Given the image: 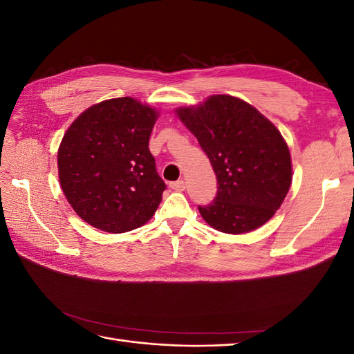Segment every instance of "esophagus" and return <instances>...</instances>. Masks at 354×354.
<instances>
[{
	"label": "esophagus",
	"mask_w": 354,
	"mask_h": 354,
	"mask_svg": "<svg viewBox=\"0 0 354 354\" xmlns=\"http://www.w3.org/2000/svg\"><path fill=\"white\" fill-rule=\"evenodd\" d=\"M169 187L177 192H183L186 189V183L185 180H177V181H173V183H169Z\"/></svg>",
	"instance_id": "obj_1"
}]
</instances>
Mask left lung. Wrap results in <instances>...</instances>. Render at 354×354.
<instances>
[{
  "label": "left lung",
  "mask_w": 354,
  "mask_h": 354,
  "mask_svg": "<svg viewBox=\"0 0 354 354\" xmlns=\"http://www.w3.org/2000/svg\"><path fill=\"white\" fill-rule=\"evenodd\" d=\"M176 112L217 176L216 199L198 207L202 218L232 234L269 221L292 181L291 155L279 130L250 103L226 94Z\"/></svg>",
  "instance_id": "obj_1"
}]
</instances>
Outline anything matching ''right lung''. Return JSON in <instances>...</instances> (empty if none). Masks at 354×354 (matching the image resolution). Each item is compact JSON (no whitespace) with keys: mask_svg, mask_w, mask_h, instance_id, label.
Masks as SVG:
<instances>
[{"mask_svg":"<svg viewBox=\"0 0 354 354\" xmlns=\"http://www.w3.org/2000/svg\"><path fill=\"white\" fill-rule=\"evenodd\" d=\"M158 118L133 97L104 100L72 122L57 152L59 180L75 212L93 227L124 233L143 226L162 201L149 137Z\"/></svg>","mask_w":354,"mask_h":354,"instance_id":"1","label":"right lung"}]
</instances>
